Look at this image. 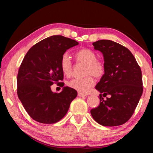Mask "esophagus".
Here are the masks:
<instances>
[{"label": "esophagus", "instance_id": "1", "mask_svg": "<svg viewBox=\"0 0 153 153\" xmlns=\"http://www.w3.org/2000/svg\"><path fill=\"white\" fill-rule=\"evenodd\" d=\"M78 96H79V97H85V96H87V95H85V94L79 92V93H78Z\"/></svg>", "mask_w": 153, "mask_h": 153}]
</instances>
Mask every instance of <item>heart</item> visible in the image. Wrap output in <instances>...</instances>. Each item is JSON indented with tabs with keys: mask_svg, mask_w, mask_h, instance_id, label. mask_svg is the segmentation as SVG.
<instances>
[{
	"mask_svg": "<svg viewBox=\"0 0 153 153\" xmlns=\"http://www.w3.org/2000/svg\"><path fill=\"white\" fill-rule=\"evenodd\" d=\"M75 58L77 62L86 64L85 74L93 75L96 77H102L105 73V65L97 60V54L87 48H83L76 52ZM60 67L63 74L70 76L72 71V63L67 53H64L60 59ZM95 81L91 76L84 78H74L68 82V86L80 93H87L94 86Z\"/></svg>",
	"mask_w": 153,
	"mask_h": 153,
	"instance_id": "1",
	"label": "heart"
}]
</instances>
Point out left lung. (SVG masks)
<instances>
[{
	"label": "left lung",
	"mask_w": 153,
	"mask_h": 153,
	"mask_svg": "<svg viewBox=\"0 0 153 153\" xmlns=\"http://www.w3.org/2000/svg\"><path fill=\"white\" fill-rule=\"evenodd\" d=\"M93 45L103 54L105 73L95 86L100 93V105L91 114L102 126L122 125L131 118L142 95L141 68L129 50L119 43L99 40ZM102 94L110 97L104 100Z\"/></svg>",
	"instance_id": "8db88e82"
}]
</instances>
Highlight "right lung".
<instances>
[{
  "mask_svg": "<svg viewBox=\"0 0 153 153\" xmlns=\"http://www.w3.org/2000/svg\"><path fill=\"white\" fill-rule=\"evenodd\" d=\"M78 44L70 38L53 35L33 45L25 54L18 74L17 93L25 110L35 121H60L77 97L76 91L69 87H64L58 93L52 91L51 86L63 80L62 56Z\"/></svg>",
  "mask_w": 153,
  "mask_h": 153,
  "instance_id": "obj_1",
  "label": "right lung"
}]
</instances>
